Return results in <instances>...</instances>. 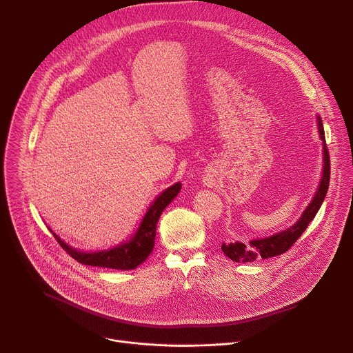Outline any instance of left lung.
Masks as SVG:
<instances>
[{
	"label": "left lung",
	"instance_id": "8db88e82",
	"mask_svg": "<svg viewBox=\"0 0 353 353\" xmlns=\"http://www.w3.org/2000/svg\"><path fill=\"white\" fill-rule=\"evenodd\" d=\"M319 119V132L320 137L324 142L323 145V152H324V168H323V179L320 181V187L317 190V194L314 195L313 201L310 205L306 208V211L301 215V218L294 223L292 228L276 233L274 236L265 237V239H256L251 240L250 244L244 243H230V244H222V251L229 257L232 261L236 263H251L260 259H270L279 256L282 253H286V251L294 244V241L301 236L309 226V223L314 219L316 214L319 212L323 201L327 195L328 185H330V154H328V146L325 143V134H324V127L323 121L320 117Z\"/></svg>",
	"mask_w": 353,
	"mask_h": 353
}]
</instances>
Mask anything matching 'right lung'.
Returning a JSON list of instances; mask_svg holds the SVG:
<instances>
[{"label": "right lung", "instance_id": "add662e5", "mask_svg": "<svg viewBox=\"0 0 353 353\" xmlns=\"http://www.w3.org/2000/svg\"><path fill=\"white\" fill-rule=\"evenodd\" d=\"M181 190V183H176L174 185L165 190L152 204L143 216L141 226L138 228L135 236L127 243L116 245L110 250L99 251V253H81V251L67 245L57 234H54L59 244L67 251V253L81 264L92 265V267H105L113 270H134L139 264H142L150 251L155 245L157 236V223L161 218L163 210L172 203V199Z\"/></svg>", "mask_w": 353, "mask_h": 353}]
</instances>
